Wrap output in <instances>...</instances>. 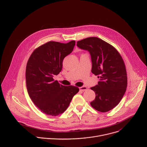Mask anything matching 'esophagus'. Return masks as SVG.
Segmentation results:
<instances>
[{
    "label": "esophagus",
    "instance_id": "1",
    "mask_svg": "<svg viewBox=\"0 0 147 147\" xmlns=\"http://www.w3.org/2000/svg\"><path fill=\"white\" fill-rule=\"evenodd\" d=\"M79 89L81 91H85L87 90V87H81L79 88Z\"/></svg>",
    "mask_w": 147,
    "mask_h": 147
}]
</instances>
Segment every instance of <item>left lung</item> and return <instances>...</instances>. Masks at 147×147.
I'll list each match as a JSON object with an SVG mask.
<instances>
[{"label": "left lung", "mask_w": 147, "mask_h": 147, "mask_svg": "<svg viewBox=\"0 0 147 147\" xmlns=\"http://www.w3.org/2000/svg\"><path fill=\"white\" fill-rule=\"evenodd\" d=\"M77 46L90 52L91 72L100 78L98 84L91 88L96 95L91 107L101 112L111 111L120 102L127 88V73L121 56L113 46L97 37L79 40Z\"/></svg>", "instance_id": "obj_1"}]
</instances>
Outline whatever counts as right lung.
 Returning <instances> with one entry per match:
<instances>
[{"instance_id": "add662e5", "label": "right lung", "mask_w": 147, "mask_h": 147, "mask_svg": "<svg viewBox=\"0 0 147 147\" xmlns=\"http://www.w3.org/2000/svg\"><path fill=\"white\" fill-rule=\"evenodd\" d=\"M75 40L67 44L50 41L36 48L26 66V87L35 106L46 115L63 113L78 91V87L63 86L53 77L61 71L63 60L71 53Z\"/></svg>"}]
</instances>
